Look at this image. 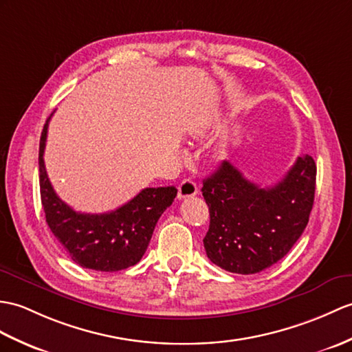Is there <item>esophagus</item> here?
<instances>
[{
  "label": "esophagus",
  "mask_w": 352,
  "mask_h": 352,
  "mask_svg": "<svg viewBox=\"0 0 352 352\" xmlns=\"http://www.w3.org/2000/svg\"><path fill=\"white\" fill-rule=\"evenodd\" d=\"M198 193V187H196L195 182L190 178L183 179L178 186V199H184V198H192Z\"/></svg>",
  "instance_id": "esophagus-1"
}]
</instances>
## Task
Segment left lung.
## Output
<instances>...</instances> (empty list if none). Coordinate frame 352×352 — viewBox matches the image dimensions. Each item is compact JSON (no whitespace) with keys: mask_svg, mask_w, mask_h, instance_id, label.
Here are the masks:
<instances>
[{"mask_svg":"<svg viewBox=\"0 0 352 352\" xmlns=\"http://www.w3.org/2000/svg\"><path fill=\"white\" fill-rule=\"evenodd\" d=\"M315 183L316 165L307 154L268 189L222 162L202 186L210 210V228L204 236L208 259L236 274H255L280 261L309 222Z\"/></svg>","mask_w":352,"mask_h":352,"instance_id":"left-lung-1","label":"left lung"}]
</instances>
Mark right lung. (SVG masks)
I'll return each mask as SVG.
<instances>
[{
    "instance_id": "1",
    "label": "right lung",
    "mask_w": 352,
    "mask_h": 352,
    "mask_svg": "<svg viewBox=\"0 0 352 352\" xmlns=\"http://www.w3.org/2000/svg\"><path fill=\"white\" fill-rule=\"evenodd\" d=\"M40 136V196L46 223L76 264L96 272H120L138 264L148 248L159 217L177 196L174 186L146 187L120 208L87 214L63 202L49 182L43 153L47 124Z\"/></svg>"
}]
</instances>
